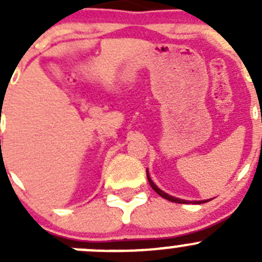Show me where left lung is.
Returning a JSON list of instances; mask_svg holds the SVG:
<instances>
[{"label": "left lung", "instance_id": "obj_1", "mask_svg": "<svg viewBox=\"0 0 262 262\" xmlns=\"http://www.w3.org/2000/svg\"><path fill=\"white\" fill-rule=\"evenodd\" d=\"M147 179H148V181H149V185H150V186H152V189L155 190V191L157 192V194L160 195V196L165 198L166 200H170V202L178 203V204H187V203H194V204H202V203H207V202H208V200H200V202H187V200H182V199H179V198L171 196V195L166 194L165 191H162V190H161L160 187H158V186H156V184H155V182H153L152 180H150V178H149V173H148V170H147Z\"/></svg>", "mask_w": 262, "mask_h": 262}]
</instances>
